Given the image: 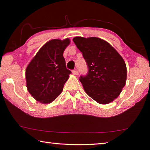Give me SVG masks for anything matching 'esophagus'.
I'll use <instances>...</instances> for the list:
<instances>
[{"label":"esophagus","instance_id":"esophagus-1","mask_svg":"<svg viewBox=\"0 0 150 150\" xmlns=\"http://www.w3.org/2000/svg\"><path fill=\"white\" fill-rule=\"evenodd\" d=\"M72 73H73V74H74V75H79V71H77V69L73 70V71H72Z\"/></svg>","mask_w":150,"mask_h":150}]
</instances>
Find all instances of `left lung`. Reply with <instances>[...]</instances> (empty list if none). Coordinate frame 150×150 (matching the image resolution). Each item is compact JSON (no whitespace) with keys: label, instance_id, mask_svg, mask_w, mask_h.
I'll use <instances>...</instances> for the list:
<instances>
[{"label":"left lung","instance_id":"8db88e82","mask_svg":"<svg viewBox=\"0 0 150 150\" xmlns=\"http://www.w3.org/2000/svg\"><path fill=\"white\" fill-rule=\"evenodd\" d=\"M73 41L88 67L87 74L79 77L86 93L98 103H110L126 84L127 70L123 58L110 44L98 38L75 37Z\"/></svg>","mask_w":150,"mask_h":150}]
</instances>
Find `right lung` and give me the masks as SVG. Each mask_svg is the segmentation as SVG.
Returning <instances> with one entry per match:
<instances>
[{
  "label": "right lung",
  "instance_id": "obj_1",
  "mask_svg": "<svg viewBox=\"0 0 150 150\" xmlns=\"http://www.w3.org/2000/svg\"><path fill=\"white\" fill-rule=\"evenodd\" d=\"M69 40H52L44 44L28 65L26 86L35 100L52 103L62 92L63 86L71 73L66 68L63 52Z\"/></svg>",
  "mask_w": 150,
  "mask_h": 150
}]
</instances>
